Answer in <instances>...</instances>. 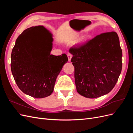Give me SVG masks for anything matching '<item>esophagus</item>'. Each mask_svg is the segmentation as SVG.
Listing matches in <instances>:
<instances>
[{
	"mask_svg": "<svg viewBox=\"0 0 133 133\" xmlns=\"http://www.w3.org/2000/svg\"><path fill=\"white\" fill-rule=\"evenodd\" d=\"M67 56H68V60H69V62H70L71 59V58H72V56H73V55H72L71 54H70V53H68Z\"/></svg>",
	"mask_w": 133,
	"mask_h": 133,
	"instance_id": "34e87169",
	"label": "esophagus"
}]
</instances>
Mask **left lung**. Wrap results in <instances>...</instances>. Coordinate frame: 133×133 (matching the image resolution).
<instances>
[{"label":"left lung","mask_w":133,"mask_h":133,"mask_svg":"<svg viewBox=\"0 0 133 133\" xmlns=\"http://www.w3.org/2000/svg\"><path fill=\"white\" fill-rule=\"evenodd\" d=\"M76 90L84 97L96 98L109 93L122 69V50L118 35L107 32L71 47Z\"/></svg>","instance_id":"obj_1"}]
</instances>
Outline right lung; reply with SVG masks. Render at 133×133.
Listing matches in <instances>:
<instances>
[{
	"mask_svg": "<svg viewBox=\"0 0 133 133\" xmlns=\"http://www.w3.org/2000/svg\"><path fill=\"white\" fill-rule=\"evenodd\" d=\"M42 27L48 39H40L38 26L28 28L16 40L11 54V73L18 87L35 98H45L53 92L57 76L68 60L65 54H50L52 34Z\"/></svg>",
	"mask_w": 133,
	"mask_h": 133,
	"instance_id": "add662e5",
	"label": "right lung"
}]
</instances>
